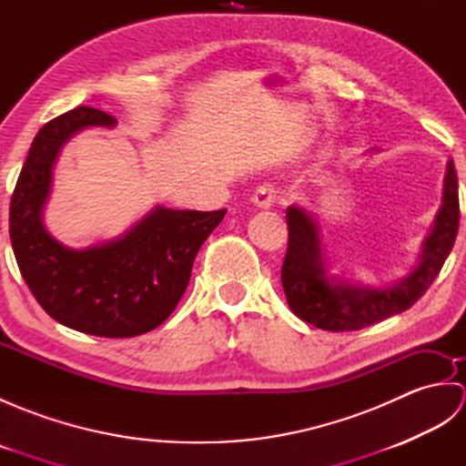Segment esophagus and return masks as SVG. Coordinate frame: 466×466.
<instances>
[{
  "label": "esophagus",
  "mask_w": 466,
  "mask_h": 466,
  "mask_svg": "<svg viewBox=\"0 0 466 466\" xmlns=\"http://www.w3.org/2000/svg\"><path fill=\"white\" fill-rule=\"evenodd\" d=\"M252 202L258 208H270L274 202V187L270 184L258 186L252 196Z\"/></svg>",
  "instance_id": "1"
}]
</instances>
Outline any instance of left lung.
I'll return each mask as SVG.
<instances>
[{"mask_svg": "<svg viewBox=\"0 0 466 466\" xmlns=\"http://www.w3.org/2000/svg\"><path fill=\"white\" fill-rule=\"evenodd\" d=\"M379 152V150H374ZM459 180L452 160L447 164L442 204L420 246L417 264L390 284H362L332 272L322 228L314 212L302 206L286 208L289 250L282 264V286L292 312L316 329L359 330L409 310L437 279L459 232Z\"/></svg>", "mask_w": 466, "mask_h": 466, "instance_id": "obj_1", "label": "left lung"}]
</instances>
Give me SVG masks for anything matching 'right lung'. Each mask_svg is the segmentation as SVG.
<instances>
[{"mask_svg":"<svg viewBox=\"0 0 466 466\" xmlns=\"http://www.w3.org/2000/svg\"><path fill=\"white\" fill-rule=\"evenodd\" d=\"M116 120L80 106L47 122L34 137L9 206L15 260L39 306L59 324L106 339L154 330L180 302L198 250L226 210L156 206L112 240L69 248L44 224V208L62 147L86 127Z\"/></svg>","mask_w":466,"mask_h":466,"instance_id":"1","label":"right lung"}]
</instances>
